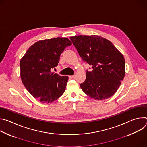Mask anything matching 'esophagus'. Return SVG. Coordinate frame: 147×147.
Returning a JSON list of instances; mask_svg holds the SVG:
<instances>
[{
	"label": "esophagus",
	"instance_id": "esophagus-1",
	"mask_svg": "<svg viewBox=\"0 0 147 147\" xmlns=\"http://www.w3.org/2000/svg\"><path fill=\"white\" fill-rule=\"evenodd\" d=\"M71 78H76V75H73V76H69Z\"/></svg>",
	"mask_w": 147,
	"mask_h": 147
}]
</instances>
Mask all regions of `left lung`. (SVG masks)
<instances>
[{"label": "left lung", "mask_w": 147, "mask_h": 147, "mask_svg": "<svg viewBox=\"0 0 147 147\" xmlns=\"http://www.w3.org/2000/svg\"><path fill=\"white\" fill-rule=\"evenodd\" d=\"M70 38L82 60L93 69L86 71V79L80 84L83 92L98 100L111 97L124 77L123 55L111 41L98 35H80Z\"/></svg>", "instance_id": "8db88e82"}]
</instances>
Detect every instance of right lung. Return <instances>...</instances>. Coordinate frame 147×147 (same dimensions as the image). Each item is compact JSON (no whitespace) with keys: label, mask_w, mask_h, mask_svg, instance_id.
<instances>
[{"label":"right lung","mask_w":147,"mask_h":147,"mask_svg":"<svg viewBox=\"0 0 147 147\" xmlns=\"http://www.w3.org/2000/svg\"><path fill=\"white\" fill-rule=\"evenodd\" d=\"M71 45L66 38L39 40L32 45L20 63V76L27 91L43 103H51L64 93L67 76L52 72L61 53Z\"/></svg>","instance_id":"obj_1"}]
</instances>
